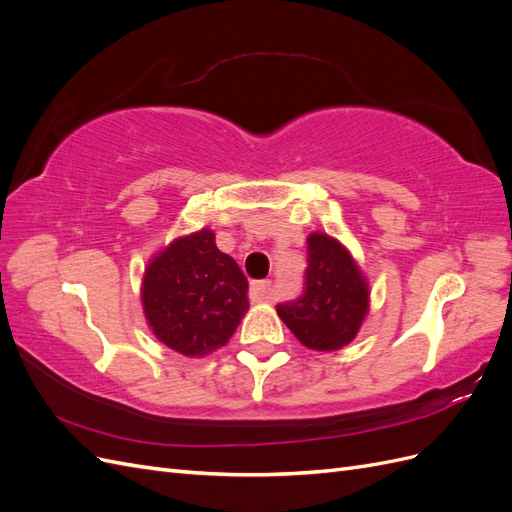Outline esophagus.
<instances>
[{
	"label": "esophagus",
	"mask_w": 512,
	"mask_h": 512,
	"mask_svg": "<svg viewBox=\"0 0 512 512\" xmlns=\"http://www.w3.org/2000/svg\"><path fill=\"white\" fill-rule=\"evenodd\" d=\"M269 290H271V282L269 280H260V282H254L252 284V292H254V297L256 299H267V294H269Z\"/></svg>",
	"instance_id": "esophagus-1"
}]
</instances>
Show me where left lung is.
<instances>
[{"label": "left lung", "mask_w": 512, "mask_h": 512, "mask_svg": "<svg viewBox=\"0 0 512 512\" xmlns=\"http://www.w3.org/2000/svg\"><path fill=\"white\" fill-rule=\"evenodd\" d=\"M369 292L361 271L335 239L314 232L307 239V269L297 299L277 303V314L312 350H339L359 333Z\"/></svg>", "instance_id": "left-lung-1"}]
</instances>
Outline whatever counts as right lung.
I'll list each match as a JSON object with an SVG mask.
<instances>
[{
    "label": "right lung",
    "instance_id": "1",
    "mask_svg": "<svg viewBox=\"0 0 512 512\" xmlns=\"http://www.w3.org/2000/svg\"><path fill=\"white\" fill-rule=\"evenodd\" d=\"M143 305L160 342L185 356L224 346L250 307L239 265L211 230L170 243L145 271Z\"/></svg>",
    "mask_w": 512,
    "mask_h": 512
}]
</instances>
